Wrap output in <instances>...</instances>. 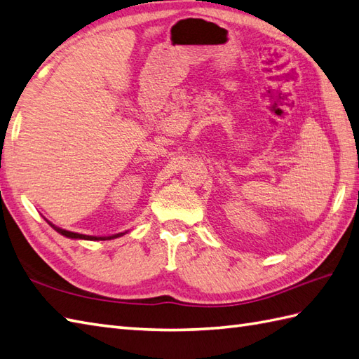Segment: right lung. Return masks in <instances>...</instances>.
Instances as JSON below:
<instances>
[{
	"label": "right lung",
	"instance_id": "add662e5",
	"mask_svg": "<svg viewBox=\"0 0 359 359\" xmlns=\"http://www.w3.org/2000/svg\"><path fill=\"white\" fill-rule=\"evenodd\" d=\"M50 224H52V223H50ZM52 228H53L55 231L60 232V234L65 236V237H69V238H81V240H111V238H118V237H121V236H123V234H125V232H121V234H116V236H111V237H93V236H84V234H78V232L65 231V229H61V228L55 226V224H52Z\"/></svg>",
	"mask_w": 359,
	"mask_h": 359
}]
</instances>
